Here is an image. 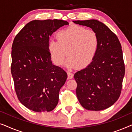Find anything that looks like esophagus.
Wrapping results in <instances>:
<instances>
[{
	"mask_svg": "<svg viewBox=\"0 0 132 132\" xmlns=\"http://www.w3.org/2000/svg\"><path fill=\"white\" fill-rule=\"evenodd\" d=\"M67 75H68V79H72L74 76L73 74L70 73V72H67Z\"/></svg>",
	"mask_w": 132,
	"mask_h": 132,
	"instance_id": "1",
	"label": "esophagus"
}]
</instances>
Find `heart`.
Segmentation results:
<instances>
[{
  "label": "heart",
  "instance_id": "b5f03b06",
  "mask_svg": "<svg viewBox=\"0 0 132 132\" xmlns=\"http://www.w3.org/2000/svg\"><path fill=\"white\" fill-rule=\"evenodd\" d=\"M57 39H50L47 48L52 60L56 65H61L67 55L66 65L68 68L82 69L94 60L99 46V39L94 30L72 24L57 34Z\"/></svg>",
  "mask_w": 132,
  "mask_h": 132
}]
</instances>
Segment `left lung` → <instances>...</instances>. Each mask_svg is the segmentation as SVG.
<instances>
[{
	"instance_id": "obj_1",
	"label": "left lung",
	"mask_w": 132,
	"mask_h": 132,
	"mask_svg": "<svg viewBox=\"0 0 132 132\" xmlns=\"http://www.w3.org/2000/svg\"><path fill=\"white\" fill-rule=\"evenodd\" d=\"M89 27L97 34L98 50L93 62L76 72V95L85 109L102 111L113 105L120 96L125 66L121 45L117 35L97 20L73 21Z\"/></svg>"
}]
</instances>
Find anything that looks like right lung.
Segmentation results:
<instances>
[{
  "label": "right lung",
  "instance_id": "obj_1",
  "mask_svg": "<svg viewBox=\"0 0 132 132\" xmlns=\"http://www.w3.org/2000/svg\"><path fill=\"white\" fill-rule=\"evenodd\" d=\"M68 24L62 20H35L25 25L14 39L11 70L14 88L19 101L29 109L50 112L57 104L67 74L52 64L47 45L50 36Z\"/></svg>",
  "mask_w": 132,
  "mask_h": 132
}]
</instances>
